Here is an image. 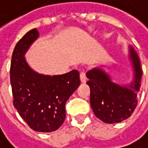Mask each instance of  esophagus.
Listing matches in <instances>:
<instances>
[{"label": "esophagus", "instance_id": "esophagus-1", "mask_svg": "<svg viewBox=\"0 0 148 148\" xmlns=\"http://www.w3.org/2000/svg\"><path fill=\"white\" fill-rule=\"evenodd\" d=\"M80 80H81V82H86L87 81V78H86V75H85L84 72H81L80 73Z\"/></svg>", "mask_w": 148, "mask_h": 148}]
</instances>
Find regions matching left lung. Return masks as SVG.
<instances>
[{"instance_id": "left-lung-1", "label": "left lung", "mask_w": 148, "mask_h": 148, "mask_svg": "<svg viewBox=\"0 0 148 148\" xmlns=\"http://www.w3.org/2000/svg\"><path fill=\"white\" fill-rule=\"evenodd\" d=\"M129 57L133 68V81L120 85L100 67L87 72V84L90 89V106L99 119L106 123H121L134 112L138 104L142 69L140 60L132 46L129 47Z\"/></svg>"}]
</instances>
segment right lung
Returning <instances> with one entry per match:
<instances>
[{
  "instance_id": "1",
  "label": "right lung",
  "mask_w": 148,
  "mask_h": 148,
  "mask_svg": "<svg viewBox=\"0 0 148 148\" xmlns=\"http://www.w3.org/2000/svg\"><path fill=\"white\" fill-rule=\"evenodd\" d=\"M39 37L34 29L16 43L10 65L13 105L31 129L40 132L57 130L66 119V103L80 85L77 70L60 75H45L27 64L25 55Z\"/></svg>"
}]
</instances>
